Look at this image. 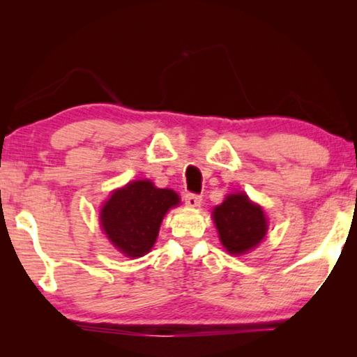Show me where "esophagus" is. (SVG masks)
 I'll return each instance as SVG.
<instances>
[{
    "instance_id": "1",
    "label": "esophagus",
    "mask_w": 357,
    "mask_h": 357,
    "mask_svg": "<svg viewBox=\"0 0 357 357\" xmlns=\"http://www.w3.org/2000/svg\"><path fill=\"white\" fill-rule=\"evenodd\" d=\"M184 202H185L187 206L198 208V206H200V204H202V197L197 195V193H185Z\"/></svg>"
}]
</instances>
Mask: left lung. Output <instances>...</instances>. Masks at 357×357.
Wrapping results in <instances>:
<instances>
[{
  "label": "left lung",
  "mask_w": 357,
  "mask_h": 357,
  "mask_svg": "<svg viewBox=\"0 0 357 357\" xmlns=\"http://www.w3.org/2000/svg\"><path fill=\"white\" fill-rule=\"evenodd\" d=\"M222 245L233 255H243L261 243L268 231V219L261 206L245 193H229L213 211Z\"/></svg>",
  "instance_id": "8db88e82"
}]
</instances>
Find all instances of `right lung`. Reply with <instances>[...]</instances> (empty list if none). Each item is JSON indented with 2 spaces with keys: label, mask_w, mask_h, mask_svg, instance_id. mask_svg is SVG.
Returning a JSON list of instances; mask_svg holds the SVG:
<instances>
[{
  "label": "right lung",
  "mask_w": 357,
  "mask_h": 357,
  "mask_svg": "<svg viewBox=\"0 0 357 357\" xmlns=\"http://www.w3.org/2000/svg\"><path fill=\"white\" fill-rule=\"evenodd\" d=\"M178 204L176 192L159 189L149 179L132 181L114 190L102 206L100 227L126 257H143L153 249L167 211Z\"/></svg>",
  "instance_id": "right-lung-1"
}]
</instances>
